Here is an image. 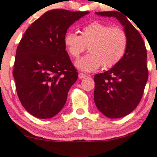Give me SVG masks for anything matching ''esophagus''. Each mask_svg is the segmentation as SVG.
I'll return each mask as SVG.
<instances>
[{
	"instance_id": "1",
	"label": "esophagus",
	"mask_w": 157,
	"mask_h": 157,
	"mask_svg": "<svg viewBox=\"0 0 157 157\" xmlns=\"http://www.w3.org/2000/svg\"><path fill=\"white\" fill-rule=\"evenodd\" d=\"M79 78H80V79H82V78H85V77H87V75H85V74H84V73H82V72H80V73H79Z\"/></svg>"
}]
</instances>
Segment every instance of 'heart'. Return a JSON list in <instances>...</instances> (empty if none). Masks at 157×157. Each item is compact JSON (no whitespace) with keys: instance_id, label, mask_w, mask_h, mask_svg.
Returning a JSON list of instances; mask_svg holds the SVG:
<instances>
[{"instance_id":"heart-1","label":"heart","mask_w":157,"mask_h":157,"mask_svg":"<svg viewBox=\"0 0 157 157\" xmlns=\"http://www.w3.org/2000/svg\"><path fill=\"white\" fill-rule=\"evenodd\" d=\"M64 43L67 52L74 59L78 58L88 46L90 53L77 61L76 66L90 72L101 66L107 69L119 64L128 49V36L122 27L95 21L83 27L80 35L67 33Z\"/></svg>"}]
</instances>
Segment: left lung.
Masks as SVG:
<instances>
[{
    "mask_svg": "<svg viewBox=\"0 0 157 157\" xmlns=\"http://www.w3.org/2000/svg\"><path fill=\"white\" fill-rule=\"evenodd\" d=\"M96 13L116 17L128 36V49L120 62L94 76V101L98 109L109 118L123 117L131 113L142 98L148 77L147 51L141 35L127 16L120 11Z\"/></svg>",
    "mask_w": 157,
    "mask_h": 157,
    "instance_id": "left-lung-1",
    "label": "left lung"
}]
</instances>
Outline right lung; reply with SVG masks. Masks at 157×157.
I'll return each mask as SVG.
<instances>
[{"mask_svg":"<svg viewBox=\"0 0 157 157\" xmlns=\"http://www.w3.org/2000/svg\"><path fill=\"white\" fill-rule=\"evenodd\" d=\"M88 13L50 10L32 24L21 37L13 76L21 105L35 117L51 118L64 107L69 89L78 77L64 37L69 26Z\"/></svg>","mask_w":157,"mask_h":157,"instance_id":"right-lung-1","label":"right lung"}]
</instances>
